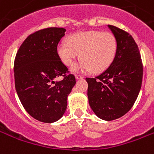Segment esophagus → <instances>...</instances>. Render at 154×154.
Segmentation results:
<instances>
[{
	"mask_svg": "<svg viewBox=\"0 0 154 154\" xmlns=\"http://www.w3.org/2000/svg\"><path fill=\"white\" fill-rule=\"evenodd\" d=\"M75 77H76V79H82L83 76H82V75H79V74H76L75 75Z\"/></svg>",
	"mask_w": 154,
	"mask_h": 154,
	"instance_id": "1",
	"label": "esophagus"
}]
</instances>
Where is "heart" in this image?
Segmentation results:
<instances>
[{"label": "heart", "mask_w": 154, "mask_h": 154, "mask_svg": "<svg viewBox=\"0 0 154 154\" xmlns=\"http://www.w3.org/2000/svg\"><path fill=\"white\" fill-rule=\"evenodd\" d=\"M118 52V41L109 32L84 31L68 37V42H61L57 45V53L66 66L73 64L80 57L82 60L73 66V71L102 72L110 67Z\"/></svg>", "instance_id": "b5f03b06"}]
</instances>
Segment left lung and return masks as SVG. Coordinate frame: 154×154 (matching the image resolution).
Returning a JSON list of instances; mask_svg holds the SVG:
<instances>
[{"mask_svg": "<svg viewBox=\"0 0 154 154\" xmlns=\"http://www.w3.org/2000/svg\"><path fill=\"white\" fill-rule=\"evenodd\" d=\"M118 41L114 61L94 78L86 77L89 103L101 119L112 121L131 109L140 91L143 63L137 44L126 31L108 25Z\"/></svg>", "mask_w": 154, "mask_h": 154, "instance_id": "1", "label": "left lung"}]
</instances>
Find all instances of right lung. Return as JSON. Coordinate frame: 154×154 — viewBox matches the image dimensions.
Returning a JSON list of instances; mask_svg holds the SVG:
<instances>
[{"instance_id":"right-lung-1","label":"right lung","mask_w":154,"mask_h":154,"mask_svg":"<svg viewBox=\"0 0 154 154\" xmlns=\"http://www.w3.org/2000/svg\"><path fill=\"white\" fill-rule=\"evenodd\" d=\"M63 28L36 31L24 40L14 63L17 94L25 110L42 122L62 117L67 99L76 84L73 74L61 61L57 45L65 34ZM63 76L62 80L57 79Z\"/></svg>"}]
</instances>
